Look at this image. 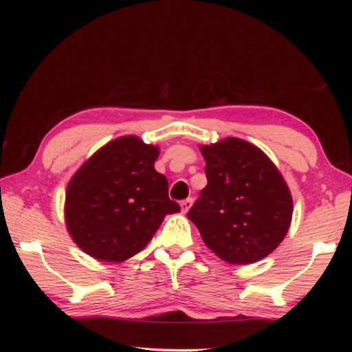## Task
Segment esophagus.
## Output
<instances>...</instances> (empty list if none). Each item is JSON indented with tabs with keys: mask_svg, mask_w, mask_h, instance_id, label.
<instances>
[{
	"mask_svg": "<svg viewBox=\"0 0 352 352\" xmlns=\"http://www.w3.org/2000/svg\"><path fill=\"white\" fill-rule=\"evenodd\" d=\"M192 198H188V199H184V201H182V213H188L189 212V208L192 207Z\"/></svg>",
	"mask_w": 352,
	"mask_h": 352,
	"instance_id": "1",
	"label": "esophagus"
}]
</instances>
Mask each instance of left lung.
Masks as SVG:
<instances>
[{"mask_svg": "<svg viewBox=\"0 0 352 352\" xmlns=\"http://www.w3.org/2000/svg\"><path fill=\"white\" fill-rule=\"evenodd\" d=\"M207 186L188 218L208 250L231 265L269 256L286 237L294 199L274 162L256 145L226 138L201 145Z\"/></svg>", "mask_w": 352, "mask_h": 352, "instance_id": "8db88e82", "label": "left lung"}]
</instances>
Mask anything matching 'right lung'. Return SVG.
Returning a JSON list of instances; mask_svg holds the SVG:
<instances>
[{"mask_svg":"<svg viewBox=\"0 0 352 352\" xmlns=\"http://www.w3.org/2000/svg\"><path fill=\"white\" fill-rule=\"evenodd\" d=\"M159 146L121 136L101 146L68 183L65 223L87 256L121 263L151 241L180 206L168 197L166 177L154 169Z\"/></svg>","mask_w":352,"mask_h":352,"instance_id":"1","label":"right lung"}]
</instances>
